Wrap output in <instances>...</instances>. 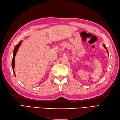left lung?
<instances>
[{"instance_id":"left-lung-1","label":"left lung","mask_w":120,"mask_h":120,"mask_svg":"<svg viewBox=\"0 0 120 120\" xmlns=\"http://www.w3.org/2000/svg\"><path fill=\"white\" fill-rule=\"evenodd\" d=\"M103 46H104V48H105V49H106V50H107V52L108 53V50H107V49L106 48V46H105V45L104 44V45H103Z\"/></svg>"}]
</instances>
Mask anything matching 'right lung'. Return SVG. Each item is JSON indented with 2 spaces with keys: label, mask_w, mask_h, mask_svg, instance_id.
Returning <instances> with one entry per match:
<instances>
[{
  "label": "right lung",
  "mask_w": 120,
  "mask_h": 120,
  "mask_svg": "<svg viewBox=\"0 0 120 120\" xmlns=\"http://www.w3.org/2000/svg\"><path fill=\"white\" fill-rule=\"evenodd\" d=\"M21 42H22V41H20L18 43V44L15 46V47L14 48V51H13V58H12V69H13V73L14 74L15 76V72H14V66H15V56H16V54L18 51V48L19 47V46H20V45H21Z\"/></svg>",
  "instance_id": "obj_1"
}]
</instances>
